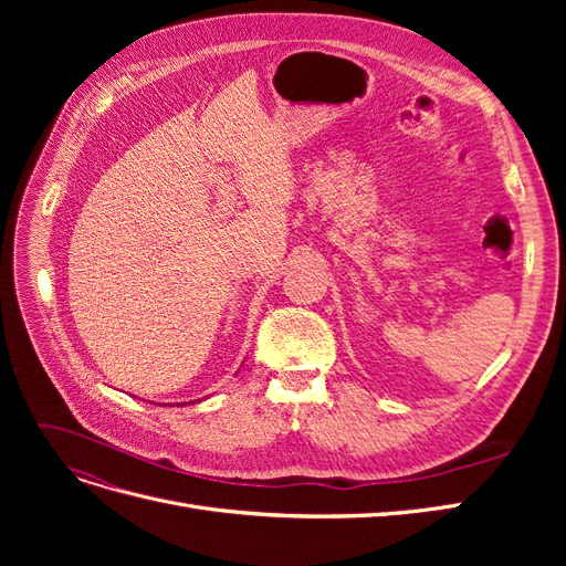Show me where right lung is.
Wrapping results in <instances>:
<instances>
[{"label": "right lung", "instance_id": "add662e5", "mask_svg": "<svg viewBox=\"0 0 566 566\" xmlns=\"http://www.w3.org/2000/svg\"><path fill=\"white\" fill-rule=\"evenodd\" d=\"M177 406H179V403H177Z\"/></svg>", "mask_w": 566, "mask_h": 566}]
</instances>
